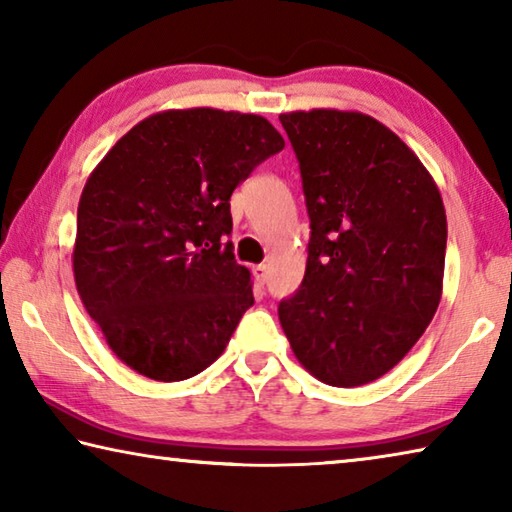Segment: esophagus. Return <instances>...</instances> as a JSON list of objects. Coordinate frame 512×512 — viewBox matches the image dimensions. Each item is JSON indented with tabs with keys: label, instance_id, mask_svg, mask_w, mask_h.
I'll return each mask as SVG.
<instances>
[{
	"label": "esophagus",
	"instance_id": "esophagus-1",
	"mask_svg": "<svg viewBox=\"0 0 512 512\" xmlns=\"http://www.w3.org/2000/svg\"><path fill=\"white\" fill-rule=\"evenodd\" d=\"M253 277L257 280V284H266L268 282V266L266 264L253 266Z\"/></svg>",
	"mask_w": 512,
	"mask_h": 512
}]
</instances>
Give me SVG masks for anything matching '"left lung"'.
Here are the masks:
<instances>
[{"instance_id": "8db88e82", "label": "left lung", "mask_w": 512, "mask_h": 512, "mask_svg": "<svg viewBox=\"0 0 512 512\" xmlns=\"http://www.w3.org/2000/svg\"><path fill=\"white\" fill-rule=\"evenodd\" d=\"M280 121L300 162L311 221L305 280L277 316L296 359L354 388L404 359L443 296L447 216L409 146L354 110H296Z\"/></svg>"}]
</instances>
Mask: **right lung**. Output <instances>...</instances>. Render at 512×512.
Returning a JSON list of instances; mask_svg holds the SVG:
<instances>
[{
    "label": "right lung",
    "instance_id": "add662e5",
    "mask_svg": "<svg viewBox=\"0 0 512 512\" xmlns=\"http://www.w3.org/2000/svg\"><path fill=\"white\" fill-rule=\"evenodd\" d=\"M282 149L259 115L164 110L94 167L76 214L74 282L128 368L183 381L221 357L255 302L250 271L225 244L230 196Z\"/></svg>",
    "mask_w": 512,
    "mask_h": 512
}]
</instances>
